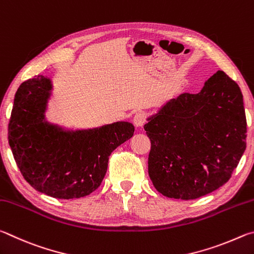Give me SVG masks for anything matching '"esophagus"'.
<instances>
[{
    "instance_id": "esophagus-1",
    "label": "esophagus",
    "mask_w": 254,
    "mask_h": 254,
    "mask_svg": "<svg viewBox=\"0 0 254 254\" xmlns=\"http://www.w3.org/2000/svg\"><path fill=\"white\" fill-rule=\"evenodd\" d=\"M132 122H134L136 127H143L145 122H146L145 115L143 113H137L134 116V119H132Z\"/></svg>"
}]
</instances>
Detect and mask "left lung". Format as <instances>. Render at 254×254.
I'll list each match as a JSON object with an SVG mask.
<instances>
[{
	"instance_id": "8db88e82",
	"label": "left lung",
	"mask_w": 254,
	"mask_h": 254,
	"mask_svg": "<svg viewBox=\"0 0 254 254\" xmlns=\"http://www.w3.org/2000/svg\"><path fill=\"white\" fill-rule=\"evenodd\" d=\"M147 120L148 174L171 198L194 199L221 188L247 147L242 92L220 70L198 93H181Z\"/></svg>"
}]
</instances>
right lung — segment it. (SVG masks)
<instances>
[{"label":"right lung","mask_w":254,"mask_h":254,"mask_svg":"<svg viewBox=\"0 0 254 254\" xmlns=\"http://www.w3.org/2000/svg\"><path fill=\"white\" fill-rule=\"evenodd\" d=\"M51 80L35 75L21 83L8 123V144L24 180L38 192L71 199L99 188L110 154L131 138L135 127L117 122L86 130H64L46 122Z\"/></svg>","instance_id":"right-lung-1"}]
</instances>
